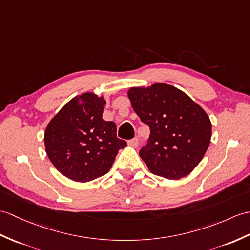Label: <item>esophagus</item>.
<instances>
[{
    "instance_id": "esophagus-1",
    "label": "esophagus",
    "mask_w": 250,
    "mask_h": 250,
    "mask_svg": "<svg viewBox=\"0 0 250 250\" xmlns=\"http://www.w3.org/2000/svg\"><path fill=\"white\" fill-rule=\"evenodd\" d=\"M127 145H129L130 147H133V148H136L138 146V138L137 137H134L130 139L129 142H127Z\"/></svg>"
}]
</instances>
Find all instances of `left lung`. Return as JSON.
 Listing matches in <instances>:
<instances>
[{
	"instance_id": "obj_1",
	"label": "left lung",
	"mask_w": 250,
	"mask_h": 250,
	"mask_svg": "<svg viewBox=\"0 0 250 250\" xmlns=\"http://www.w3.org/2000/svg\"><path fill=\"white\" fill-rule=\"evenodd\" d=\"M132 107L150 127L139 155L148 169L169 180L193 171L211 142L212 125L204 108L176 87L156 83L127 91Z\"/></svg>"
}]
</instances>
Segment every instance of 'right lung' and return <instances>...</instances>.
<instances>
[{"label":"right lung","instance_id":"obj_1","mask_svg":"<svg viewBox=\"0 0 250 250\" xmlns=\"http://www.w3.org/2000/svg\"><path fill=\"white\" fill-rule=\"evenodd\" d=\"M105 103L92 92L74 97L46 126V154L56 169L73 181L88 182L105 175L126 146L117 137L115 123L102 119Z\"/></svg>","mask_w":250,"mask_h":250}]
</instances>
